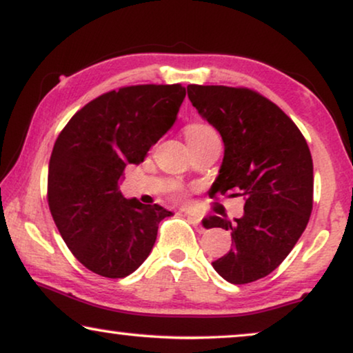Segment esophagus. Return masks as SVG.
<instances>
[{
  "instance_id": "esophagus-1",
  "label": "esophagus",
  "mask_w": 353,
  "mask_h": 353,
  "mask_svg": "<svg viewBox=\"0 0 353 353\" xmlns=\"http://www.w3.org/2000/svg\"><path fill=\"white\" fill-rule=\"evenodd\" d=\"M188 216H190V219L192 220V223H194L196 226H197V230H199V231H202V228H201V226H199V216H197V215H194V214H186Z\"/></svg>"
}]
</instances>
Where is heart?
I'll return each mask as SVG.
<instances>
[{
    "mask_svg": "<svg viewBox=\"0 0 353 353\" xmlns=\"http://www.w3.org/2000/svg\"><path fill=\"white\" fill-rule=\"evenodd\" d=\"M185 137H186L188 144L191 146V144H197V143L207 141V139L210 138H216L219 137V133H216L209 123L192 122V123H188L185 127ZM173 194L180 196V190L175 188V190H173Z\"/></svg>",
    "mask_w": 353,
    "mask_h": 353,
    "instance_id": "obj_1",
    "label": "heart"
}]
</instances>
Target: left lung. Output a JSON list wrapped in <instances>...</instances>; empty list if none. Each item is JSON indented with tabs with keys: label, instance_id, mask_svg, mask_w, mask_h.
<instances>
[{
	"label": "left lung",
	"instance_id": "1",
	"mask_svg": "<svg viewBox=\"0 0 353 353\" xmlns=\"http://www.w3.org/2000/svg\"><path fill=\"white\" fill-rule=\"evenodd\" d=\"M192 105L219 130L225 156L210 191L244 197L233 221L209 216L207 228L231 231L233 249L212 262L221 278L248 284L279 267L301 238L313 207V162L297 125L257 91L190 85Z\"/></svg>",
	"mask_w": 353,
	"mask_h": 353
}]
</instances>
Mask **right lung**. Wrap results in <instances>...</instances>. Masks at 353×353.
Wrapping results in <instances>:
<instances>
[{"mask_svg": "<svg viewBox=\"0 0 353 353\" xmlns=\"http://www.w3.org/2000/svg\"><path fill=\"white\" fill-rule=\"evenodd\" d=\"M186 96L181 85H134L90 101L52 148L48 204L59 233L81 265L104 278L133 273L172 212L125 199L119 181L141 163L175 123Z\"/></svg>", "mask_w": 353, "mask_h": 353, "instance_id": "obj_1", "label": "right lung"}]
</instances>
